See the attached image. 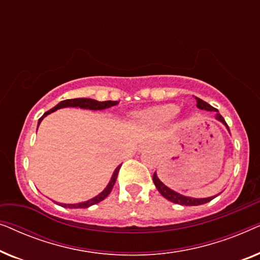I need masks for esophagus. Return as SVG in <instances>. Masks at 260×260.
Masks as SVG:
<instances>
[{"instance_id":"1","label":"esophagus","mask_w":260,"mask_h":260,"mask_svg":"<svg viewBox=\"0 0 260 260\" xmlns=\"http://www.w3.org/2000/svg\"><path fill=\"white\" fill-rule=\"evenodd\" d=\"M148 147H149L148 144H145V145H142V148H148Z\"/></svg>"}]
</instances>
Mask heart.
Segmentation results:
<instances>
[{
  "instance_id": "1",
  "label": "heart",
  "mask_w": 260,
  "mask_h": 260,
  "mask_svg": "<svg viewBox=\"0 0 260 260\" xmlns=\"http://www.w3.org/2000/svg\"><path fill=\"white\" fill-rule=\"evenodd\" d=\"M177 113H179V108L174 104H166L161 106L149 110L144 116H142L144 123L151 124V125H157V124H163L169 122L173 119Z\"/></svg>"
}]
</instances>
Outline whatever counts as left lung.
<instances>
[{"label":"left lung","instance_id":"8db88e82","mask_svg":"<svg viewBox=\"0 0 260 260\" xmlns=\"http://www.w3.org/2000/svg\"><path fill=\"white\" fill-rule=\"evenodd\" d=\"M195 99H197V106L199 109L201 110H206V111H214L216 112L215 113V119L219 120V122H221L223 125H225L227 127V130L230 131L229 129V125H227L225 119H223V117L220 115L218 110H216L215 108H213V106H211L208 104V103H206L205 101H202V99L195 97ZM152 181H154L155 186L156 188H157V190L161 193V195L163 198H166L167 200L172 201L174 202V204H177V205H182V206H199V205H204V204H207V202H209L211 200H213V199L218 197V195H214V197H209V198H204V199H197V198H190V197H186V195H182L180 193H177V191L170 189L169 187H167L165 183L162 182L161 180L158 179L157 177V174H154L152 175Z\"/></svg>","mask_w":260,"mask_h":260}]
</instances>
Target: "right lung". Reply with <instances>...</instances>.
I'll return each instance as SVG.
<instances>
[{
  "label": "right lung",
  "instance_id": "right-lung-1",
  "mask_svg": "<svg viewBox=\"0 0 260 260\" xmlns=\"http://www.w3.org/2000/svg\"><path fill=\"white\" fill-rule=\"evenodd\" d=\"M118 104V102H113V101H106V102H98V101H94V99H90V98H76V99H66V101H62L60 102L58 105H55L54 108L49 110V111L45 112L44 116L41 117L40 119H39L38 122V126L40 125L41 120L45 118L46 116L49 115V113L56 111V110L59 109H62V108H80V109H86V110H105V109H109L111 108V106H115ZM119 165L117 168L115 169V172H113L112 176H111V180H110V182L108 183V186L105 187V189L102 191V193H99L97 197L90 199V200L87 201H84V202H79V204H60V202H56V204L61 206V207H69V208H87L90 207L92 205H95L98 204V202H101L104 200V199L108 197V195L111 193L113 186H115V182L117 180V175H118V172H119V168H120Z\"/></svg>",
  "mask_w": 260,
  "mask_h": 260
}]
</instances>
